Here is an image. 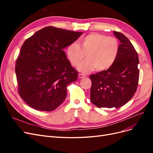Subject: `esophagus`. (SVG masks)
Here are the masks:
<instances>
[{
  "label": "esophagus",
  "mask_w": 153,
  "mask_h": 153,
  "mask_svg": "<svg viewBox=\"0 0 153 153\" xmlns=\"http://www.w3.org/2000/svg\"><path fill=\"white\" fill-rule=\"evenodd\" d=\"M78 77L80 78H85V76L84 75H83V74H79V75H78Z\"/></svg>",
  "instance_id": "34e87169"
}]
</instances>
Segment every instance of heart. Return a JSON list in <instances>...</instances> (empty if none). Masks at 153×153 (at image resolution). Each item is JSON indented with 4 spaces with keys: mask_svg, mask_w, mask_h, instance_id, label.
Listing matches in <instances>:
<instances>
[{
    "mask_svg": "<svg viewBox=\"0 0 153 153\" xmlns=\"http://www.w3.org/2000/svg\"><path fill=\"white\" fill-rule=\"evenodd\" d=\"M119 43L116 38L98 32H92L82 38L79 45L71 43L66 48L67 57L71 64L78 67L80 71L87 73L96 69L104 71L113 66L117 58Z\"/></svg>",
    "mask_w": 153,
    "mask_h": 153,
    "instance_id": "heart-1",
    "label": "heart"
}]
</instances>
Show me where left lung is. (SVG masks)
<instances>
[{
  "mask_svg": "<svg viewBox=\"0 0 153 153\" xmlns=\"http://www.w3.org/2000/svg\"><path fill=\"white\" fill-rule=\"evenodd\" d=\"M114 34L121 43L116 61L107 70L89 76L90 100L99 108H118L127 103L135 94L139 79L137 51L121 32Z\"/></svg>",
  "mask_w": 153,
  "mask_h": 153,
  "instance_id": "1",
  "label": "left lung"
}]
</instances>
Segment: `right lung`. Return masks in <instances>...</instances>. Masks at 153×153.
I'll return each mask as SVG.
<instances>
[{"label": "right lung", "instance_id": "1", "mask_svg": "<svg viewBox=\"0 0 153 153\" xmlns=\"http://www.w3.org/2000/svg\"><path fill=\"white\" fill-rule=\"evenodd\" d=\"M82 34L48 26L25 41L15 72L18 94L31 108L50 112L65 100L67 87L78 73L62 50Z\"/></svg>", "mask_w": 153, "mask_h": 153}]
</instances>
